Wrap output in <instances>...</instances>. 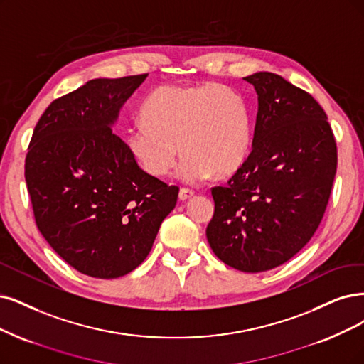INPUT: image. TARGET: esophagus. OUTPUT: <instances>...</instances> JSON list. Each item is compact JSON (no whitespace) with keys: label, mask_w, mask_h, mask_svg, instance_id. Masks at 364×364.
<instances>
[{"label":"esophagus","mask_w":364,"mask_h":364,"mask_svg":"<svg viewBox=\"0 0 364 364\" xmlns=\"http://www.w3.org/2000/svg\"><path fill=\"white\" fill-rule=\"evenodd\" d=\"M193 195H195V193H193V191L187 189V187H181V189H180V193H178V198H180L181 200H186V199L192 198Z\"/></svg>","instance_id":"1"}]
</instances>
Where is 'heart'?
Wrapping results in <instances>:
<instances>
[{
	"label": "heart",
	"instance_id": "heart-1",
	"mask_svg": "<svg viewBox=\"0 0 364 364\" xmlns=\"http://www.w3.org/2000/svg\"><path fill=\"white\" fill-rule=\"evenodd\" d=\"M250 138L245 97L225 84L204 82L156 88L141 106V119L127 127L124 142L141 169L156 178L166 177L181 150L178 178L199 183L213 173H234Z\"/></svg>",
	"mask_w": 364,
	"mask_h": 364
}]
</instances>
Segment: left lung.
<instances>
[{"label": "left lung", "instance_id": "8db88e82", "mask_svg": "<svg viewBox=\"0 0 364 364\" xmlns=\"http://www.w3.org/2000/svg\"><path fill=\"white\" fill-rule=\"evenodd\" d=\"M258 94L247 159L211 189L207 240L235 270L259 273L289 261L318 230L338 169V146L321 105L282 76L245 77Z\"/></svg>", "mask_w": 364, "mask_h": 364}]
</instances>
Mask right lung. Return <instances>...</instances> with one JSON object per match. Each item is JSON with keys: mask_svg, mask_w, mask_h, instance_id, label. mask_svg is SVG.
<instances>
[{"mask_svg": "<svg viewBox=\"0 0 364 364\" xmlns=\"http://www.w3.org/2000/svg\"><path fill=\"white\" fill-rule=\"evenodd\" d=\"M148 75L92 79L53 100L25 157L38 231L77 272L121 277L150 253L178 187L141 169L111 124Z\"/></svg>", "mask_w": 364, "mask_h": 364, "instance_id": "right-lung-1", "label": "right lung"}]
</instances>
